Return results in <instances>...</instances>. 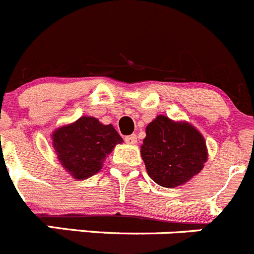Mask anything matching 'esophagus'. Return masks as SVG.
I'll return each instance as SVG.
<instances>
[{
	"label": "esophagus",
	"mask_w": 254,
	"mask_h": 254,
	"mask_svg": "<svg viewBox=\"0 0 254 254\" xmlns=\"http://www.w3.org/2000/svg\"><path fill=\"white\" fill-rule=\"evenodd\" d=\"M136 141H138V136H136L135 134L129 135V136H125V143L130 144V145H132V144H136Z\"/></svg>",
	"instance_id": "1"
}]
</instances>
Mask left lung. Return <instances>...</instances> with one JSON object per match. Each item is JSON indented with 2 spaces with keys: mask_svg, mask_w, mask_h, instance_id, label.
<instances>
[{
  "mask_svg": "<svg viewBox=\"0 0 254 254\" xmlns=\"http://www.w3.org/2000/svg\"><path fill=\"white\" fill-rule=\"evenodd\" d=\"M141 158L149 177L164 188L190 181L204 167L208 151L203 135L189 123L158 115L145 129Z\"/></svg>",
  "mask_w": 254,
  "mask_h": 254,
  "instance_id": "8db88e82",
  "label": "left lung"
}]
</instances>
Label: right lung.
<instances>
[{
    "mask_svg": "<svg viewBox=\"0 0 254 254\" xmlns=\"http://www.w3.org/2000/svg\"><path fill=\"white\" fill-rule=\"evenodd\" d=\"M120 143L123 138L113 125L101 124L92 116H81L52 134V145L61 165L79 181L96 174L106 155Z\"/></svg>",
    "mask_w": 254,
    "mask_h": 254,
    "instance_id": "add662e5",
    "label": "right lung"
}]
</instances>
